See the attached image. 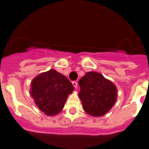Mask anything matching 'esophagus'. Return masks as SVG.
I'll list each match as a JSON object with an SVG mask.
<instances>
[{"instance_id": "esophagus-1", "label": "esophagus", "mask_w": 149, "mask_h": 149, "mask_svg": "<svg viewBox=\"0 0 149 149\" xmlns=\"http://www.w3.org/2000/svg\"><path fill=\"white\" fill-rule=\"evenodd\" d=\"M72 84H73V86H74V87L77 88V81H72Z\"/></svg>"}]
</instances>
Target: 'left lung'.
<instances>
[{
	"label": "left lung",
	"instance_id": "8db88e82",
	"mask_svg": "<svg viewBox=\"0 0 149 149\" xmlns=\"http://www.w3.org/2000/svg\"><path fill=\"white\" fill-rule=\"evenodd\" d=\"M79 97L86 113L93 116L106 114L115 104L117 89L113 83L95 72H86L79 80Z\"/></svg>",
	"mask_w": 149,
	"mask_h": 149
}]
</instances>
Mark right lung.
Masks as SVG:
<instances>
[{
    "mask_svg": "<svg viewBox=\"0 0 149 149\" xmlns=\"http://www.w3.org/2000/svg\"><path fill=\"white\" fill-rule=\"evenodd\" d=\"M74 89L65 76L51 69L33 80L30 94L41 111L48 116H54L63 110L68 95Z\"/></svg>",
    "mask_w": 149,
    "mask_h": 149,
    "instance_id": "right-lung-1",
    "label": "right lung"
}]
</instances>
